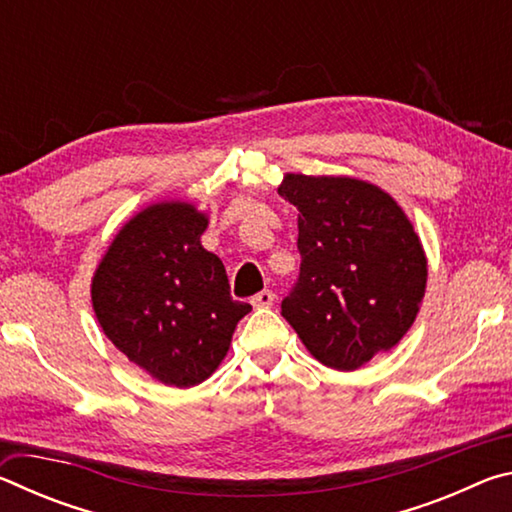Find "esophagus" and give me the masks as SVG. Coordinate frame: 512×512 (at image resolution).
Returning <instances> with one entry per match:
<instances>
[{"label":"esophagus","instance_id":"obj_1","mask_svg":"<svg viewBox=\"0 0 512 512\" xmlns=\"http://www.w3.org/2000/svg\"><path fill=\"white\" fill-rule=\"evenodd\" d=\"M250 302H253V307H271L273 302H275V293L271 291V289H264V291H259L257 296H253L250 298Z\"/></svg>","mask_w":512,"mask_h":512}]
</instances>
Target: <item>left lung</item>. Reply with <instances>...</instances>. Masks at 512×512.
Listing matches in <instances>:
<instances>
[{
  "label": "left lung",
  "instance_id": "obj_1",
  "mask_svg": "<svg viewBox=\"0 0 512 512\" xmlns=\"http://www.w3.org/2000/svg\"><path fill=\"white\" fill-rule=\"evenodd\" d=\"M277 194L300 212V273L282 316L320 363L357 370L400 343L418 316L420 239L391 196L357 178L289 173Z\"/></svg>",
  "mask_w": 512,
  "mask_h": 512
}]
</instances>
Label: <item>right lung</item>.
Masks as SVG:
<instances>
[{
    "instance_id": "add662e5",
    "label": "right lung",
    "mask_w": 512,
    "mask_h": 512,
    "mask_svg": "<svg viewBox=\"0 0 512 512\" xmlns=\"http://www.w3.org/2000/svg\"><path fill=\"white\" fill-rule=\"evenodd\" d=\"M205 214L158 203L133 216L92 280L103 334L162 384L189 388L223 361L250 305L232 300L221 259L201 246Z\"/></svg>"
}]
</instances>
